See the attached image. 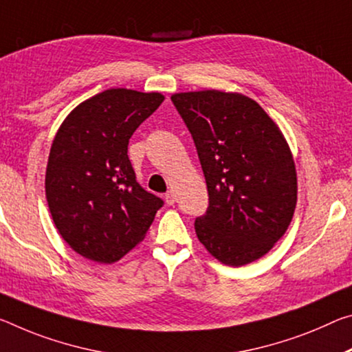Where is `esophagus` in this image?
Listing matches in <instances>:
<instances>
[{
  "instance_id": "obj_1",
  "label": "esophagus",
  "mask_w": 352,
  "mask_h": 352,
  "mask_svg": "<svg viewBox=\"0 0 352 352\" xmlns=\"http://www.w3.org/2000/svg\"><path fill=\"white\" fill-rule=\"evenodd\" d=\"M164 199H166V204L167 205H174L175 204V194L172 191H167L164 194Z\"/></svg>"
}]
</instances>
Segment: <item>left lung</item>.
<instances>
[{
  "instance_id": "8db88e82",
  "label": "left lung",
  "mask_w": 352,
  "mask_h": 352,
  "mask_svg": "<svg viewBox=\"0 0 352 352\" xmlns=\"http://www.w3.org/2000/svg\"><path fill=\"white\" fill-rule=\"evenodd\" d=\"M172 103L196 144L208 208L194 227L221 263L258 260L287 232L298 199L296 169L280 130L241 94H175Z\"/></svg>"
}]
</instances>
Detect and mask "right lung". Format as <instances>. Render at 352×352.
<instances>
[{"label":"right lung","instance_id":"obj_1","mask_svg":"<svg viewBox=\"0 0 352 352\" xmlns=\"http://www.w3.org/2000/svg\"><path fill=\"white\" fill-rule=\"evenodd\" d=\"M161 94L108 89L67 116L48 156L45 194L60 236L82 256L114 263L142 241L163 199L139 185L128 158Z\"/></svg>","mask_w":352,"mask_h":352}]
</instances>
